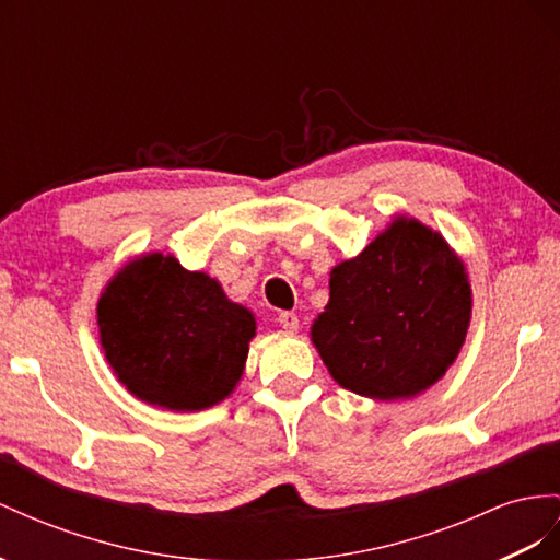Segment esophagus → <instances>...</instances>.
Instances as JSON below:
<instances>
[{
    "instance_id": "1",
    "label": "esophagus",
    "mask_w": 560,
    "mask_h": 560,
    "mask_svg": "<svg viewBox=\"0 0 560 560\" xmlns=\"http://www.w3.org/2000/svg\"><path fill=\"white\" fill-rule=\"evenodd\" d=\"M277 322L281 328H285V331H291V334L298 331V314L295 312H279Z\"/></svg>"
}]
</instances>
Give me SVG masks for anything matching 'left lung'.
Masks as SVG:
<instances>
[{
  "instance_id": "obj_1",
  "label": "left lung",
  "mask_w": 560,
  "mask_h": 560,
  "mask_svg": "<svg viewBox=\"0 0 560 560\" xmlns=\"http://www.w3.org/2000/svg\"><path fill=\"white\" fill-rule=\"evenodd\" d=\"M312 342L338 385L371 399L413 397L438 383L470 324L464 262L433 229L395 218L331 269Z\"/></svg>"
}]
</instances>
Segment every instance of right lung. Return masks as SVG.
I'll return each mask as SVG.
<instances>
[{
    "label": "right lung",
    "instance_id": "1",
    "mask_svg": "<svg viewBox=\"0 0 560 560\" xmlns=\"http://www.w3.org/2000/svg\"><path fill=\"white\" fill-rule=\"evenodd\" d=\"M96 317L113 374L141 402L170 411H200L232 395L255 336L250 310L163 253L125 265Z\"/></svg>",
    "mask_w": 560,
    "mask_h": 560
}]
</instances>
